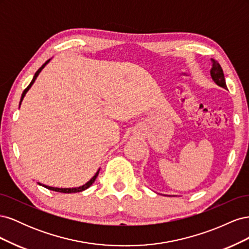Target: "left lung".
Returning <instances> with one entry per match:
<instances>
[{
    "label": "left lung",
    "instance_id": "obj_1",
    "mask_svg": "<svg viewBox=\"0 0 249 249\" xmlns=\"http://www.w3.org/2000/svg\"><path fill=\"white\" fill-rule=\"evenodd\" d=\"M211 77H212V80L216 83L218 86L222 87L224 89H228L227 88V83H225L224 74H223V71L221 69V66L214 59L212 60V69H211ZM175 196H176V195H175Z\"/></svg>",
    "mask_w": 249,
    "mask_h": 249
}]
</instances>
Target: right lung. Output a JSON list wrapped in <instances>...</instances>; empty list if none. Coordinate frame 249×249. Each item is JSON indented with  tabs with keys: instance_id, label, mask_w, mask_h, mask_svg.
<instances>
[{
	"instance_id": "right-lung-1",
	"label": "right lung",
	"mask_w": 249,
	"mask_h": 249,
	"mask_svg": "<svg viewBox=\"0 0 249 249\" xmlns=\"http://www.w3.org/2000/svg\"><path fill=\"white\" fill-rule=\"evenodd\" d=\"M50 60L51 59H49L48 61L44 63V64H42V66L40 67V69L37 71L36 72H35V74H34V77H33V79H32V81H31V83H30L29 84V86L24 90V92H22V94H21V97H20V102H19V106H20V104H21V102H22V100H24V97H25V95H26V93L29 91V89L31 88V86L34 84V82H35V80H36V78L38 77V74L40 73V71L43 70V67L46 66L49 62H50ZM99 172H100V169L96 171V173L95 175L90 178L88 182L86 183V184H84L83 186H80V187H74V188H55V187H51V186H47V185H43V184H40V183H38V185H40V186H42V187H44V188H47V189H49V190H52V191H56V192H62V193H77V192H82V191H84V190H86L87 188H89L90 186H91L93 183H94V180H95V178H96V177L99 176Z\"/></svg>"
}]
</instances>
